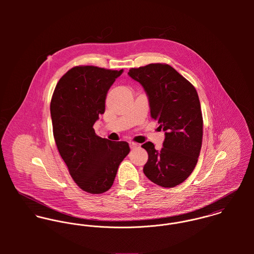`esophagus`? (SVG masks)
Segmentation results:
<instances>
[{
  "label": "esophagus",
  "instance_id": "obj_1",
  "mask_svg": "<svg viewBox=\"0 0 254 254\" xmlns=\"http://www.w3.org/2000/svg\"><path fill=\"white\" fill-rule=\"evenodd\" d=\"M129 145H130L131 149H134V148H136L137 146H139V145H138L137 143H134V142H130V143H129Z\"/></svg>",
  "mask_w": 254,
  "mask_h": 254
}]
</instances>
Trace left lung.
Instances as JSON below:
<instances>
[{"label":"left lung","instance_id":"8db88e82","mask_svg":"<svg viewBox=\"0 0 254 254\" xmlns=\"http://www.w3.org/2000/svg\"><path fill=\"white\" fill-rule=\"evenodd\" d=\"M128 74L144 87L150 117L165 132L160 150L151 142L142 145L148 154L144 173L160 187H176L193 171L202 145L203 119L197 92L166 64L131 68Z\"/></svg>","mask_w":254,"mask_h":254}]
</instances>
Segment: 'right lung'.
Returning <instances> with one entry per match:
<instances>
[{"instance_id": "1", "label": "right lung", "mask_w": 254, "mask_h": 254, "mask_svg": "<svg viewBox=\"0 0 254 254\" xmlns=\"http://www.w3.org/2000/svg\"><path fill=\"white\" fill-rule=\"evenodd\" d=\"M122 72L93 65L74 66L60 79L51 100L59 152L73 181L89 193L109 190L119 164L130 151L127 142L103 139L93 128L105 112L110 86Z\"/></svg>"}]
</instances>
